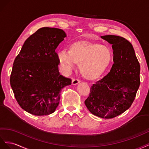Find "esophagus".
<instances>
[{
  "mask_svg": "<svg viewBox=\"0 0 149 149\" xmlns=\"http://www.w3.org/2000/svg\"><path fill=\"white\" fill-rule=\"evenodd\" d=\"M80 82V80H79V79H73L72 80V84L73 85V86H75V85L78 84Z\"/></svg>",
  "mask_w": 149,
  "mask_h": 149,
  "instance_id": "34e87169",
  "label": "esophagus"
}]
</instances>
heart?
Returning a JSON list of instances; mask_svg holds the SVG:
<instances>
[{"label":"heart","instance_id":"heart-1","mask_svg":"<svg viewBox=\"0 0 149 149\" xmlns=\"http://www.w3.org/2000/svg\"><path fill=\"white\" fill-rule=\"evenodd\" d=\"M57 58L65 70L74 69L79 63V70L84 77L95 80L108 69L112 61L113 52L107 45L79 41L70 45L69 51H58Z\"/></svg>","mask_w":149,"mask_h":149}]
</instances>
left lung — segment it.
Masks as SVG:
<instances>
[{"mask_svg":"<svg viewBox=\"0 0 149 149\" xmlns=\"http://www.w3.org/2000/svg\"><path fill=\"white\" fill-rule=\"evenodd\" d=\"M101 38L112 44L113 63L109 73L93 84L85 104L94 116L112 118L132 104L140 86L141 68L132 45L125 38L113 35Z\"/></svg>","mask_w":149,"mask_h":149,"instance_id":"8db88e82","label":"left lung"}]
</instances>
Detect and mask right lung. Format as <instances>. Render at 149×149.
Masks as SVG:
<instances>
[{"label": "right lung", "instance_id": "right-lung-1", "mask_svg": "<svg viewBox=\"0 0 149 149\" xmlns=\"http://www.w3.org/2000/svg\"><path fill=\"white\" fill-rule=\"evenodd\" d=\"M67 37L57 28L42 27L25 41L16 57L10 86L20 107L34 116L54 112L62 89L72 80L60 75L56 49Z\"/></svg>", "mask_w": 149, "mask_h": 149}]
</instances>
